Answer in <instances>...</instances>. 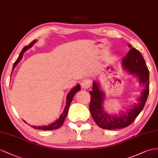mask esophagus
<instances>
[{
	"label": "esophagus",
	"mask_w": 158,
	"mask_h": 158,
	"mask_svg": "<svg viewBox=\"0 0 158 158\" xmlns=\"http://www.w3.org/2000/svg\"><path fill=\"white\" fill-rule=\"evenodd\" d=\"M91 80L89 79H85L83 80V81L81 82V87L83 89H87L89 88L90 85H91Z\"/></svg>",
	"instance_id": "34e87169"
}]
</instances>
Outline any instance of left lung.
<instances>
[{
  "mask_svg": "<svg viewBox=\"0 0 158 158\" xmlns=\"http://www.w3.org/2000/svg\"><path fill=\"white\" fill-rule=\"evenodd\" d=\"M130 51L123 60L124 68L131 74H134L142 84L144 89L136 104L132 105L127 112H122L118 116L109 114L102 106L105 94L99 88V83L93 81L91 94L89 110L93 118L99 127L102 129L115 130L127 127L131 124L140 113L146 104L149 94V70L141 53L128 44Z\"/></svg>",
  "mask_w": 158,
  "mask_h": 158,
  "instance_id": "8db88e82",
  "label": "left lung"
}]
</instances>
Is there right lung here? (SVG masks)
<instances>
[{
    "label": "right lung",
    "mask_w": 158,
    "mask_h": 158,
    "mask_svg": "<svg viewBox=\"0 0 158 158\" xmlns=\"http://www.w3.org/2000/svg\"><path fill=\"white\" fill-rule=\"evenodd\" d=\"M37 40H34L33 42H31L28 46H25L23 49H22V52H20V55L18 57V59L16 60V61L15 62L14 65H13V67H12V73L13 70L15 69V67L17 65V64H19V63L20 61V60H22V57H23V54L26 51L28 50L29 48H30L31 46H33L34 44L36 42ZM81 90V87H80V85L78 84L75 87H73L71 91L69 92V93L67 94V99H66V105L65 107V109L63 112V113L61 114V116H60V118L57 119L54 123H52L51 124H49L48 126H40V127H35V126H31V127L35 128V129H38V130H56L59 128L61 127V125L64 124V120L66 118V116L67 115V113H68V111H69V106L71 105V102L73 100V98L74 97L75 94L77 92ZM25 123H26L25 121H24Z\"/></svg>",
    "instance_id": "add662e5"
}]
</instances>
